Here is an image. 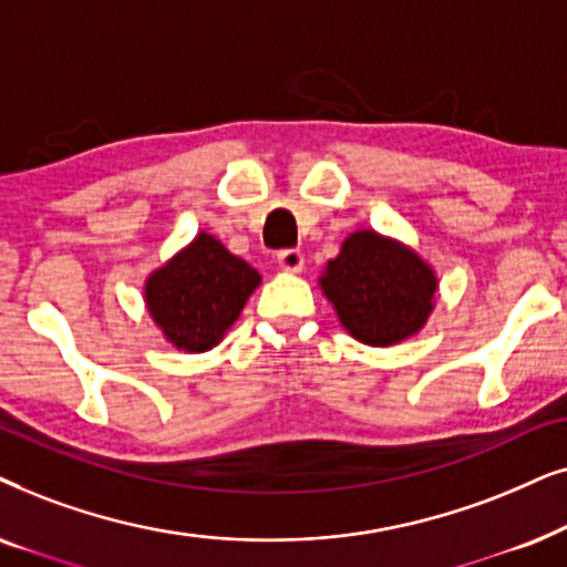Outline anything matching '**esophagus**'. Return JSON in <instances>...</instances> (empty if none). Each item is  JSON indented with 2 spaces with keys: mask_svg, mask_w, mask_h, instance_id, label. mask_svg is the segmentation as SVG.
Returning <instances> with one entry per match:
<instances>
[{
  "mask_svg": "<svg viewBox=\"0 0 567 567\" xmlns=\"http://www.w3.org/2000/svg\"><path fill=\"white\" fill-rule=\"evenodd\" d=\"M277 267L282 271H290V275H298L306 267V256L298 251V248H288V251L277 254Z\"/></svg>",
  "mask_w": 567,
  "mask_h": 567,
  "instance_id": "esophagus-1",
  "label": "esophagus"
}]
</instances>
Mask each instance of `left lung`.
I'll return each instance as SVG.
<instances>
[{
	"label": "left lung",
	"mask_w": 567,
	"mask_h": 567,
	"mask_svg": "<svg viewBox=\"0 0 567 567\" xmlns=\"http://www.w3.org/2000/svg\"><path fill=\"white\" fill-rule=\"evenodd\" d=\"M319 288L347 334L368 347H394L427 323L437 275L412 246L362 228L350 233L327 261Z\"/></svg>",
	"instance_id": "left-lung-1"
}]
</instances>
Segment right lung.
<instances>
[{"mask_svg": "<svg viewBox=\"0 0 567 567\" xmlns=\"http://www.w3.org/2000/svg\"><path fill=\"white\" fill-rule=\"evenodd\" d=\"M261 275L230 254L213 233L199 230L142 285L150 319L165 342L199 354L217 347L238 321Z\"/></svg>", "mask_w": 567, "mask_h": 567, "instance_id": "1", "label": "right lung"}]
</instances>
